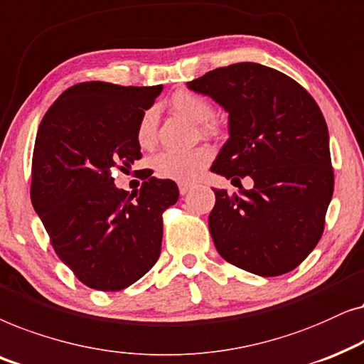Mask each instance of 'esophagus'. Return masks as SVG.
<instances>
[{"mask_svg":"<svg viewBox=\"0 0 364 364\" xmlns=\"http://www.w3.org/2000/svg\"><path fill=\"white\" fill-rule=\"evenodd\" d=\"M178 188H179V193H181V195H186V193L193 188V185H188V183H179Z\"/></svg>","mask_w":364,"mask_h":364,"instance_id":"obj_1","label":"esophagus"}]
</instances>
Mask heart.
Here are the masks:
<instances>
[{
  "mask_svg": "<svg viewBox=\"0 0 364 364\" xmlns=\"http://www.w3.org/2000/svg\"><path fill=\"white\" fill-rule=\"evenodd\" d=\"M173 109L195 123H205L213 116V106L203 96L191 91H179L171 98ZM154 138V111L148 109L138 126V143L151 144ZM211 161V151L205 146L188 151H161L153 158L151 166L159 178L178 183H191L200 178Z\"/></svg>",
  "mask_w": 364,
  "mask_h": 364,
  "instance_id": "heart-1",
  "label": "heart"
}]
</instances>
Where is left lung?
<instances>
[{"label":"left lung","mask_w":364,"mask_h":364,"mask_svg":"<svg viewBox=\"0 0 364 364\" xmlns=\"http://www.w3.org/2000/svg\"><path fill=\"white\" fill-rule=\"evenodd\" d=\"M228 113L230 138L211 171L240 183V195L213 190L211 238L228 263L259 276L296 268L324 230L334 174L324 116L313 96L258 63L216 68L186 83ZM250 176L251 191L240 186Z\"/></svg>","instance_id":"8db88e82"}]
</instances>
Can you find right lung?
<instances>
[{"label": "right lung", "mask_w": 364, "mask_h": 364, "mask_svg": "<svg viewBox=\"0 0 364 364\" xmlns=\"http://www.w3.org/2000/svg\"><path fill=\"white\" fill-rule=\"evenodd\" d=\"M163 86L86 81L43 116L31 168V203L53 250L86 287L119 291L159 258L163 211L178 201L171 179L118 190L111 171L141 158L138 126Z\"/></svg>", "instance_id": "add662e5"}]
</instances>
